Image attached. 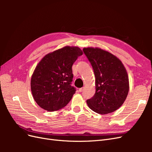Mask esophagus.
Listing matches in <instances>:
<instances>
[{
    "label": "esophagus",
    "mask_w": 152,
    "mask_h": 152,
    "mask_svg": "<svg viewBox=\"0 0 152 152\" xmlns=\"http://www.w3.org/2000/svg\"><path fill=\"white\" fill-rule=\"evenodd\" d=\"M84 90V87H81V88H80V89H79L80 93H81V92H82Z\"/></svg>",
    "instance_id": "esophagus-1"
}]
</instances>
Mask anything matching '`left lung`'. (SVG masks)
<instances>
[{"label":"left lung","instance_id":"8db88e82","mask_svg":"<svg viewBox=\"0 0 152 152\" xmlns=\"http://www.w3.org/2000/svg\"><path fill=\"white\" fill-rule=\"evenodd\" d=\"M83 51L93 66L96 93L87 100L90 109L99 114L113 112L127 98L129 84L127 71L121 61L100 48H87Z\"/></svg>","mask_w":152,"mask_h":152}]
</instances>
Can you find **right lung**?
<instances>
[{
	"instance_id": "add662e5",
	"label": "right lung",
	"mask_w": 152,
	"mask_h": 152,
	"mask_svg": "<svg viewBox=\"0 0 152 152\" xmlns=\"http://www.w3.org/2000/svg\"><path fill=\"white\" fill-rule=\"evenodd\" d=\"M82 54L79 48L65 46L41 59L31 78V93L40 107L54 112L70 102L76 91L71 86L72 66Z\"/></svg>"
}]
</instances>
